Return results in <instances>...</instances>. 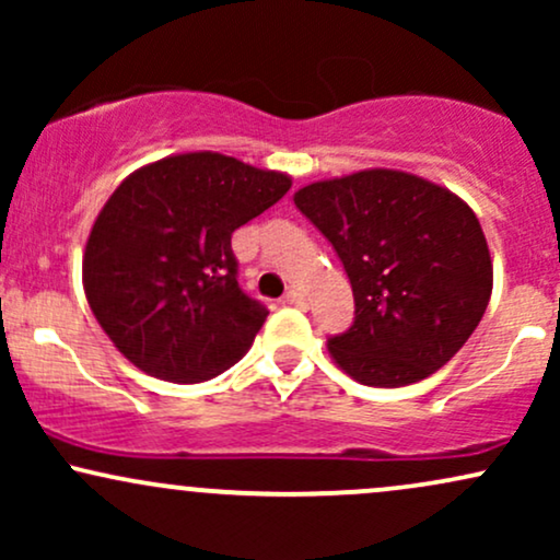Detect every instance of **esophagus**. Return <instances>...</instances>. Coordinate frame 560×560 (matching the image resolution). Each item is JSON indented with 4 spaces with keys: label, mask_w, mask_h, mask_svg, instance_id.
<instances>
[{
    "label": "esophagus",
    "mask_w": 560,
    "mask_h": 560,
    "mask_svg": "<svg viewBox=\"0 0 560 560\" xmlns=\"http://www.w3.org/2000/svg\"><path fill=\"white\" fill-rule=\"evenodd\" d=\"M281 302H287V305H305V298H302L300 289H287Z\"/></svg>",
    "instance_id": "esophagus-1"
}]
</instances>
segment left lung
I'll use <instances>...</instances> for the list:
<instances>
[{
  "mask_svg": "<svg viewBox=\"0 0 560 560\" xmlns=\"http://www.w3.org/2000/svg\"><path fill=\"white\" fill-rule=\"evenodd\" d=\"M342 260L355 320L329 339L334 363L365 387H405L442 369L471 337L492 294L479 218L445 186L365 168L294 191Z\"/></svg>",
  "mask_w": 560,
  "mask_h": 560,
  "instance_id": "left-lung-1",
  "label": "left lung"
}]
</instances>
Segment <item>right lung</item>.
<instances>
[{"label":"right lung","mask_w":560,"mask_h":560,"mask_svg":"<svg viewBox=\"0 0 560 560\" xmlns=\"http://www.w3.org/2000/svg\"><path fill=\"white\" fill-rule=\"evenodd\" d=\"M289 186L221 152L155 160L120 182L83 249V292L120 355L176 384L240 361L268 311L240 289L231 234Z\"/></svg>","instance_id":"add662e5"}]
</instances>
